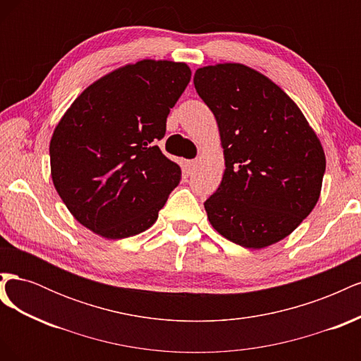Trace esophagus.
Returning a JSON list of instances; mask_svg holds the SVG:
<instances>
[{"label":"esophagus","instance_id":"34e87169","mask_svg":"<svg viewBox=\"0 0 361 361\" xmlns=\"http://www.w3.org/2000/svg\"><path fill=\"white\" fill-rule=\"evenodd\" d=\"M187 167H188V173H190V174H192V173L197 171V169H199V162H197V161H188V162H187Z\"/></svg>","mask_w":361,"mask_h":361}]
</instances>
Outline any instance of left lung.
Here are the masks:
<instances>
[{
	"instance_id": "8db88e82",
	"label": "left lung",
	"mask_w": 361,
	"mask_h": 361,
	"mask_svg": "<svg viewBox=\"0 0 361 361\" xmlns=\"http://www.w3.org/2000/svg\"><path fill=\"white\" fill-rule=\"evenodd\" d=\"M194 87L215 116L226 164L220 187L204 202L207 220L245 248L281 241L321 195L318 135L276 82L245 64L200 68Z\"/></svg>"
}]
</instances>
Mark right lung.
I'll list each match as a JSON object with an SVG mask.
<instances>
[{"instance_id":"add662e5","label":"right lung","mask_w":361,"mask_h":361,"mask_svg":"<svg viewBox=\"0 0 361 361\" xmlns=\"http://www.w3.org/2000/svg\"><path fill=\"white\" fill-rule=\"evenodd\" d=\"M190 80L185 63L141 60L76 97L49 143L54 187L76 221L106 239L157 221L180 180V167L157 141Z\"/></svg>"}]
</instances>
